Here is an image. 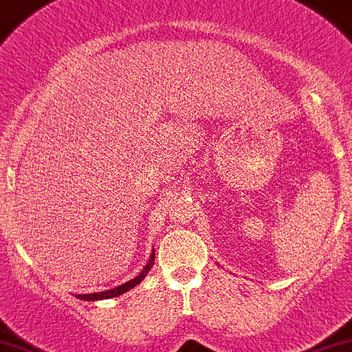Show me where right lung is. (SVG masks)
I'll list each match as a JSON object with an SVG mask.
<instances>
[{"instance_id":"obj_1","label":"right lung","mask_w":352,"mask_h":352,"mask_svg":"<svg viewBox=\"0 0 352 352\" xmlns=\"http://www.w3.org/2000/svg\"><path fill=\"white\" fill-rule=\"evenodd\" d=\"M153 264H154V252H153V254H151L149 262H147L146 267L142 269V272H139V276H135V278H133V280L126 281V283L120 285V287L113 288V290L98 292V294H81V295H76V297H78V298H81V300H88V302H90V300H104V298H113V297H118V295L124 294V292H128V290H130V288L137 287V285H139L140 281H142L144 278H146V274H147V272H149V269L153 267Z\"/></svg>"}]
</instances>
